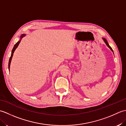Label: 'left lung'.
Returning a JSON list of instances; mask_svg holds the SVG:
<instances>
[{
	"mask_svg": "<svg viewBox=\"0 0 126 126\" xmlns=\"http://www.w3.org/2000/svg\"><path fill=\"white\" fill-rule=\"evenodd\" d=\"M102 39H103V41H104V42H105V43L106 44V45H107V47L109 48V49H110L111 51H113V49H111V47H110V46H109V45L108 44V42H107V40L105 39V38H102Z\"/></svg>",
	"mask_w": 126,
	"mask_h": 126,
	"instance_id": "1",
	"label": "left lung"
}]
</instances>
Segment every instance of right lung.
Returning a JSON list of instances; mask_svg holds the SVG:
<instances>
[{"label":"right lung","instance_id":"right-lung-1","mask_svg":"<svg viewBox=\"0 0 126 126\" xmlns=\"http://www.w3.org/2000/svg\"><path fill=\"white\" fill-rule=\"evenodd\" d=\"M25 36V34H22V35H21V36H20V41H19L17 43H16V44L15 45L14 47H13V49H12V50L11 55V57H10V58L9 62V69H10V66L11 62V60H12V56H13V53H14L15 50L16 49V48H17V47H18V45L19 44L20 42V41H21V39H22V38H23V37H24Z\"/></svg>","mask_w":126,"mask_h":126}]
</instances>
